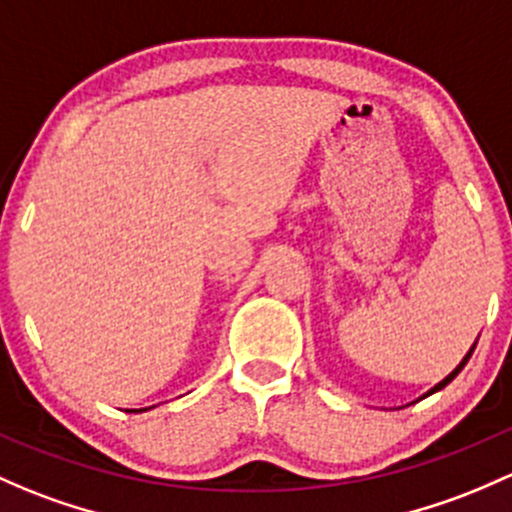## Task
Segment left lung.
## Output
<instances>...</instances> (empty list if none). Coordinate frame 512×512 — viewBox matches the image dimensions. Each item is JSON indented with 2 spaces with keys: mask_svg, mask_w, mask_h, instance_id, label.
<instances>
[{
  "mask_svg": "<svg viewBox=\"0 0 512 512\" xmlns=\"http://www.w3.org/2000/svg\"><path fill=\"white\" fill-rule=\"evenodd\" d=\"M473 348H476V346H473ZM473 348H471V351H469V353H466V358H464V360H461V363H459V365H456V370H454V373H449V375H446V378H444V380H441V383H439V385H434V387H432V390H429V392H427V395H432V392H437V390H441V387H446V385H449V383H451V380H454V378H456V375H459V373H461V368H464V365H466V363H469V358H471Z\"/></svg>",
  "mask_w": 512,
  "mask_h": 512,
  "instance_id": "8db88e82",
  "label": "left lung"
}]
</instances>
